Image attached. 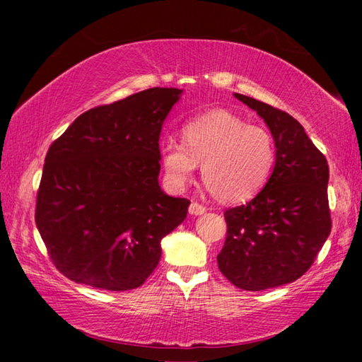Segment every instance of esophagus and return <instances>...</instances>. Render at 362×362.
<instances>
[{"instance_id":"esophagus-1","label":"esophagus","mask_w":362,"mask_h":362,"mask_svg":"<svg viewBox=\"0 0 362 362\" xmlns=\"http://www.w3.org/2000/svg\"><path fill=\"white\" fill-rule=\"evenodd\" d=\"M188 212L192 214V216H201V214L206 212V207L203 204L194 203V201H193V203L189 204V207H188Z\"/></svg>"}]
</instances>
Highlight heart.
Wrapping results in <instances>:
<instances>
[{"label": "heart", "mask_w": 362, "mask_h": 362, "mask_svg": "<svg viewBox=\"0 0 362 362\" xmlns=\"http://www.w3.org/2000/svg\"><path fill=\"white\" fill-rule=\"evenodd\" d=\"M183 144L169 139L161 146L166 180L177 192L185 189L203 164L207 188L230 203L247 199L265 185L274 166V140L265 127L216 110L187 122Z\"/></svg>", "instance_id": "heart-1"}]
</instances>
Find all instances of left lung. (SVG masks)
I'll return each mask as SVG.
<instances>
[{"mask_svg": "<svg viewBox=\"0 0 362 362\" xmlns=\"http://www.w3.org/2000/svg\"><path fill=\"white\" fill-rule=\"evenodd\" d=\"M267 122L276 146L273 173L246 204L225 211L218 269L244 291L289 284L308 272L326 243L330 220L327 159L289 113L235 94Z\"/></svg>", "mask_w": 362, "mask_h": 362, "instance_id": "1", "label": "left lung"}]
</instances>
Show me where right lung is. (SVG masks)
Here are the masks:
<instances>
[{
	"mask_svg": "<svg viewBox=\"0 0 362 362\" xmlns=\"http://www.w3.org/2000/svg\"><path fill=\"white\" fill-rule=\"evenodd\" d=\"M182 89L151 88L79 115L54 140L35 222L60 273L105 291L142 286L189 201L159 187V134Z\"/></svg>",
	"mask_w": 362,
	"mask_h": 362,
	"instance_id": "1",
	"label": "right lung"
}]
</instances>
